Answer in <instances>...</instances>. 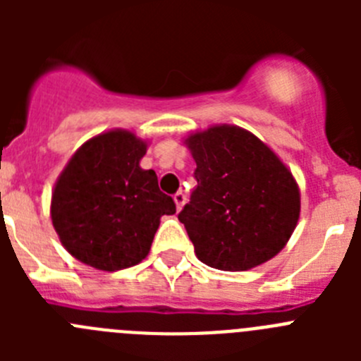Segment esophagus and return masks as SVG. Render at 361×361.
Masks as SVG:
<instances>
[{"label": "esophagus", "mask_w": 361, "mask_h": 361, "mask_svg": "<svg viewBox=\"0 0 361 361\" xmlns=\"http://www.w3.org/2000/svg\"><path fill=\"white\" fill-rule=\"evenodd\" d=\"M173 200L175 204H177V209H183V206L186 204V195H184L183 191H178V193L173 195Z\"/></svg>", "instance_id": "esophagus-1"}]
</instances>
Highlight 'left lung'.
Returning a JSON list of instances; mask_svg holds the SVG:
<instances>
[{
    "label": "left lung",
    "instance_id": "obj_1",
    "mask_svg": "<svg viewBox=\"0 0 361 361\" xmlns=\"http://www.w3.org/2000/svg\"><path fill=\"white\" fill-rule=\"evenodd\" d=\"M197 188L178 213L197 258L222 271L267 262L293 235L300 191L291 171L253 133L215 126L188 139Z\"/></svg>",
    "mask_w": 361,
    "mask_h": 361
}]
</instances>
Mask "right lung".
Wrapping results in <instances>:
<instances>
[{
	"instance_id": "1",
	"label": "right lung",
	"mask_w": 361,
	"mask_h": 361,
	"mask_svg": "<svg viewBox=\"0 0 361 361\" xmlns=\"http://www.w3.org/2000/svg\"><path fill=\"white\" fill-rule=\"evenodd\" d=\"M146 145L116 130L75 152L52 195V224L68 253L101 271L139 264L148 255L162 215L175 202L159 190L157 175L142 170Z\"/></svg>"
}]
</instances>
